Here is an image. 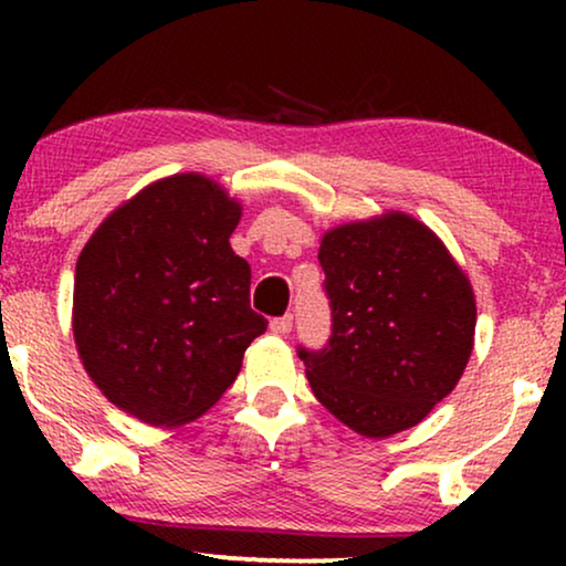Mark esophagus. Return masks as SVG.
Listing matches in <instances>:
<instances>
[{"label":"esophagus","instance_id":"34e87169","mask_svg":"<svg viewBox=\"0 0 566 566\" xmlns=\"http://www.w3.org/2000/svg\"><path fill=\"white\" fill-rule=\"evenodd\" d=\"M291 327H293L291 314H283V316H275V319H270V332H273V335H289Z\"/></svg>","mask_w":566,"mask_h":566}]
</instances>
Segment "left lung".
<instances>
[{"mask_svg": "<svg viewBox=\"0 0 566 566\" xmlns=\"http://www.w3.org/2000/svg\"><path fill=\"white\" fill-rule=\"evenodd\" d=\"M319 265L329 339L298 345L314 397L366 438L412 428L467 368L476 324L467 275L405 213L332 229Z\"/></svg>", "mask_w": 566, "mask_h": 566, "instance_id": "8db88e82", "label": "left lung"}]
</instances>
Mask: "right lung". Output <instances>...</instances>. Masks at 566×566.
Listing matches in <instances>:
<instances>
[{"label": "right lung", "instance_id": "1", "mask_svg": "<svg viewBox=\"0 0 566 566\" xmlns=\"http://www.w3.org/2000/svg\"><path fill=\"white\" fill-rule=\"evenodd\" d=\"M239 203L203 175L154 182L107 216L74 275V339L115 407L182 424L234 384L268 329L250 262L231 250Z\"/></svg>", "mask_w": 566, "mask_h": 566}]
</instances>
